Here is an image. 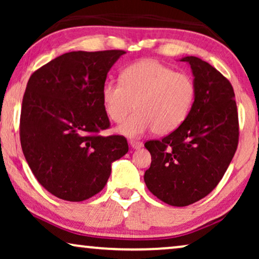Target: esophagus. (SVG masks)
Listing matches in <instances>:
<instances>
[{
  "label": "esophagus",
  "instance_id": "34e87169",
  "mask_svg": "<svg viewBox=\"0 0 259 259\" xmlns=\"http://www.w3.org/2000/svg\"><path fill=\"white\" fill-rule=\"evenodd\" d=\"M143 143L141 141H137V140H131V146L133 148H136V150H139V148L143 147Z\"/></svg>",
  "mask_w": 259,
  "mask_h": 259
}]
</instances>
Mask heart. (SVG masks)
Returning <instances> with one entry per match:
<instances>
[{"label":"heart","mask_w":259,"mask_h":259,"mask_svg":"<svg viewBox=\"0 0 259 259\" xmlns=\"http://www.w3.org/2000/svg\"><path fill=\"white\" fill-rule=\"evenodd\" d=\"M102 105L113 122L127 137H140L153 131L168 134L189 115L196 99V83L190 74L176 72L154 59L140 60L127 66L121 80H107L101 90Z\"/></svg>","instance_id":"b5f03b06"}]
</instances>
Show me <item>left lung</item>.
Listing matches in <instances>:
<instances>
[{
	"label": "left lung",
	"mask_w": 259,
	"mask_h": 259,
	"mask_svg": "<svg viewBox=\"0 0 259 259\" xmlns=\"http://www.w3.org/2000/svg\"><path fill=\"white\" fill-rule=\"evenodd\" d=\"M194 75L196 99L178 128L145 147L152 161L144 180L155 197L187 206L206 197L228 169L239 139L238 112L230 81L210 63L186 56Z\"/></svg>",
	"instance_id": "left-lung-1"
}]
</instances>
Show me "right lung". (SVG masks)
Listing matches in <instances>:
<instances>
[{
	"mask_svg": "<svg viewBox=\"0 0 259 259\" xmlns=\"http://www.w3.org/2000/svg\"><path fill=\"white\" fill-rule=\"evenodd\" d=\"M125 51L70 52L35 70L20 118L24 158L48 192L82 201L104 189L111 164L128 152L125 137H102L111 123L102 105L107 73Z\"/></svg>",
	"mask_w": 259,
	"mask_h": 259,
	"instance_id": "obj_1",
	"label": "right lung"
}]
</instances>
